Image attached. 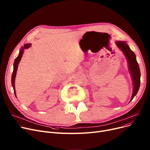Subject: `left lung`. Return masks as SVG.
I'll list each match as a JSON object with an SVG mask.
<instances>
[{"label":"left lung","mask_w":150,"mask_h":150,"mask_svg":"<svg viewBox=\"0 0 150 150\" xmlns=\"http://www.w3.org/2000/svg\"><path fill=\"white\" fill-rule=\"evenodd\" d=\"M116 46L121 50L125 56L128 65V69L131 76L133 85V91L129 102L133 99L137 94L140 83V71L136 60L134 52L132 51L125 41L118 40L116 42Z\"/></svg>","instance_id":"8db88e82"}]
</instances>
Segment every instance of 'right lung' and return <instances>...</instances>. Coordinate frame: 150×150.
<instances>
[{
  "label": "right lung",
  "instance_id": "add662e5",
  "mask_svg": "<svg viewBox=\"0 0 150 150\" xmlns=\"http://www.w3.org/2000/svg\"><path fill=\"white\" fill-rule=\"evenodd\" d=\"M31 45V43H26L23 45V47H22L19 51V53L18 56H17L14 62V65H13V74L11 76V84L14 90V95L16 97V90H15V78H16V73H17V67H18V65L19 63L20 62V61L22 59V57L23 56L24 50L25 49H27L28 48H30Z\"/></svg>",
  "mask_w": 150,
  "mask_h": 150
}]
</instances>
